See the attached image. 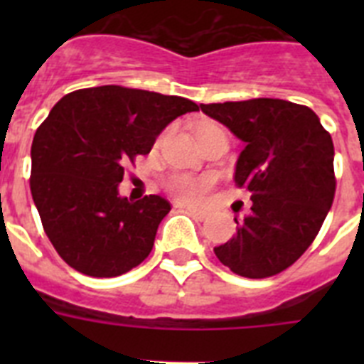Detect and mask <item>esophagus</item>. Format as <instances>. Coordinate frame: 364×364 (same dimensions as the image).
I'll return each mask as SVG.
<instances>
[{
	"instance_id": "1",
	"label": "esophagus",
	"mask_w": 364,
	"mask_h": 364,
	"mask_svg": "<svg viewBox=\"0 0 364 364\" xmlns=\"http://www.w3.org/2000/svg\"><path fill=\"white\" fill-rule=\"evenodd\" d=\"M184 210L188 211L189 215H193L195 218H198V220H204L205 215H208L204 210H198V208H193V205H184Z\"/></svg>"
}]
</instances>
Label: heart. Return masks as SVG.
Instances as JSON below:
<instances>
[{
    "mask_svg": "<svg viewBox=\"0 0 364 364\" xmlns=\"http://www.w3.org/2000/svg\"><path fill=\"white\" fill-rule=\"evenodd\" d=\"M211 188L210 178H193V176H173L167 182V191L180 202H197Z\"/></svg>",
    "mask_w": 364,
    "mask_h": 364,
    "instance_id": "heart-1",
    "label": "heart"
}]
</instances>
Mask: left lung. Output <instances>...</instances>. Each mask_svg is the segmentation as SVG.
Here are the masks:
<instances>
[{"mask_svg":"<svg viewBox=\"0 0 364 364\" xmlns=\"http://www.w3.org/2000/svg\"><path fill=\"white\" fill-rule=\"evenodd\" d=\"M200 109L244 142L235 182L253 202L250 213L235 217L237 233L215 247V255L237 275L272 277L306 252L332 208V136L310 107L286 100L200 104Z\"/></svg>","mask_w":364,"mask_h":364,"instance_id":"obj_1","label":"left lung"}]
</instances>
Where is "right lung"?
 Masks as SVG:
<instances>
[{"label": "right lung", "instance_id": "obj_1", "mask_svg": "<svg viewBox=\"0 0 364 364\" xmlns=\"http://www.w3.org/2000/svg\"><path fill=\"white\" fill-rule=\"evenodd\" d=\"M198 111L182 96L102 85L63 96L32 140L31 193L63 260L91 277H118L153 250L171 204L127 200L124 166L147 154L175 118Z\"/></svg>", "mask_w": 364, "mask_h": 364}]
</instances>
